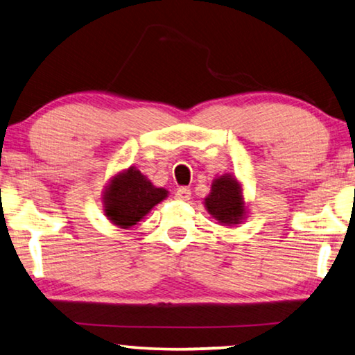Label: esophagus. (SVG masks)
I'll list each match as a JSON object with an SVG mask.
<instances>
[{
	"label": "esophagus",
	"instance_id": "34e87169",
	"mask_svg": "<svg viewBox=\"0 0 355 355\" xmlns=\"http://www.w3.org/2000/svg\"><path fill=\"white\" fill-rule=\"evenodd\" d=\"M175 199L178 200H189L191 199V189L187 187H182L175 191Z\"/></svg>",
	"mask_w": 355,
	"mask_h": 355
}]
</instances>
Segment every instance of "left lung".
Masks as SVG:
<instances>
[{
    "mask_svg": "<svg viewBox=\"0 0 355 355\" xmlns=\"http://www.w3.org/2000/svg\"><path fill=\"white\" fill-rule=\"evenodd\" d=\"M205 205L213 218L224 224H237L245 213V204L241 200L237 180L230 175H223L213 182L211 193L205 199Z\"/></svg>",
    "mask_w": 355,
    "mask_h": 355,
    "instance_id": "obj_1",
    "label": "left lung"
}]
</instances>
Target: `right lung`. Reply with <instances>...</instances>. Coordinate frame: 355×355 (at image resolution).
<instances>
[{
  "label": "right lung",
  "instance_id": "obj_1",
  "mask_svg": "<svg viewBox=\"0 0 355 355\" xmlns=\"http://www.w3.org/2000/svg\"><path fill=\"white\" fill-rule=\"evenodd\" d=\"M166 196V189L155 188L139 171L129 168L112 180L107 188L104 211L112 223L126 229L137 224Z\"/></svg>",
  "mask_w": 355,
  "mask_h": 355
}]
</instances>
